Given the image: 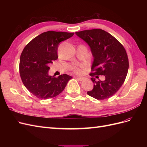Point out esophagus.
<instances>
[{"label": "esophagus", "mask_w": 147, "mask_h": 147, "mask_svg": "<svg viewBox=\"0 0 147 147\" xmlns=\"http://www.w3.org/2000/svg\"><path fill=\"white\" fill-rule=\"evenodd\" d=\"M75 78H76L78 80V81H80V82L83 81V79H84L83 77H76Z\"/></svg>", "instance_id": "obj_1"}]
</instances>
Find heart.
Returning a JSON list of instances; mask_svg holds the SVG:
<instances>
[{
  "label": "heart",
  "instance_id": "b5f03b06",
  "mask_svg": "<svg viewBox=\"0 0 147 147\" xmlns=\"http://www.w3.org/2000/svg\"><path fill=\"white\" fill-rule=\"evenodd\" d=\"M82 69H83V65H80L78 66H75L73 68V70L75 73L77 74H81L82 72Z\"/></svg>",
  "mask_w": 147,
  "mask_h": 147
}]
</instances>
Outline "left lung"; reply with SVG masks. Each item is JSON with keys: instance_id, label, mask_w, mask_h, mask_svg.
Wrapping results in <instances>:
<instances>
[{"instance_id": "left-lung-1", "label": "left lung", "mask_w": 147, "mask_h": 147, "mask_svg": "<svg viewBox=\"0 0 147 147\" xmlns=\"http://www.w3.org/2000/svg\"><path fill=\"white\" fill-rule=\"evenodd\" d=\"M75 34L88 44L94 57L90 74L94 88L87 94L97 100L109 98L119 90L127 76L129 61L126 50L112 35L100 29ZM99 75H105L104 81L96 82L93 78H98Z\"/></svg>"}]
</instances>
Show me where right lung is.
<instances>
[{"label":"right lung","mask_w":147,"mask_h":147,"mask_svg":"<svg viewBox=\"0 0 147 147\" xmlns=\"http://www.w3.org/2000/svg\"><path fill=\"white\" fill-rule=\"evenodd\" d=\"M74 33L47 31L38 35L26 45L20 61V74L24 85L30 92L41 99L53 98L63 91L69 80L67 74L58 77L49 76V65L58 58L60 42Z\"/></svg>","instance_id":"obj_1"}]
</instances>
